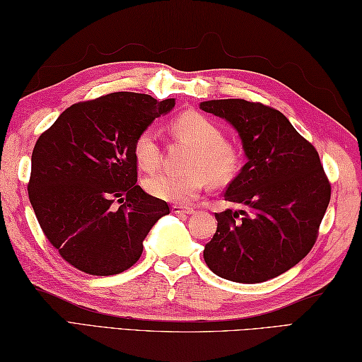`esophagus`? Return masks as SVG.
<instances>
[{
  "instance_id": "obj_1",
  "label": "esophagus",
  "mask_w": 362,
  "mask_h": 362,
  "mask_svg": "<svg viewBox=\"0 0 362 362\" xmlns=\"http://www.w3.org/2000/svg\"><path fill=\"white\" fill-rule=\"evenodd\" d=\"M172 213H175V214H192L194 213V208L181 206V204H173Z\"/></svg>"
}]
</instances>
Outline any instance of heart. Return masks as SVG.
Wrapping results in <instances>:
<instances>
[{
    "instance_id": "obj_1",
    "label": "heart",
    "mask_w": 362,
    "mask_h": 362,
    "mask_svg": "<svg viewBox=\"0 0 362 362\" xmlns=\"http://www.w3.org/2000/svg\"><path fill=\"white\" fill-rule=\"evenodd\" d=\"M173 137L194 146L187 160L189 173H156L145 181V187L156 199L170 203H187L200 194L209 180L213 184L230 181L240 168L241 156L238 148L223 140L222 129L199 112H187L176 117L172 124ZM134 158L140 168L154 172L160 165L162 145L153 127H145L135 135Z\"/></svg>"
}]
</instances>
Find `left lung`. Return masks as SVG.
Wrapping results in <instances>:
<instances>
[{
	"label": "left lung",
	"mask_w": 362,
	"mask_h": 362,
	"mask_svg": "<svg viewBox=\"0 0 362 362\" xmlns=\"http://www.w3.org/2000/svg\"><path fill=\"white\" fill-rule=\"evenodd\" d=\"M200 108L231 122L247 156L223 192L241 209L216 213L204 262L214 274L240 284L281 276L313 247L331 200L317 149L285 115L262 102L221 99Z\"/></svg>",
	"instance_id": "obj_1"
}]
</instances>
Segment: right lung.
I'll use <instances>...</instances> for the list:
<instances>
[{"mask_svg":"<svg viewBox=\"0 0 362 362\" xmlns=\"http://www.w3.org/2000/svg\"><path fill=\"white\" fill-rule=\"evenodd\" d=\"M175 107L140 93L77 102L40 134L31 156L28 197L44 235L64 262L113 276L139 262L143 240L167 202L137 186L132 145Z\"/></svg>","mask_w":362,"mask_h":362,"instance_id":"add662e5","label":"right lung"}]
</instances>
